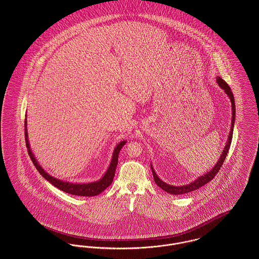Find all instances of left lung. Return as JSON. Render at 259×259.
Wrapping results in <instances>:
<instances>
[{
  "instance_id": "1",
  "label": "left lung",
  "mask_w": 259,
  "mask_h": 259,
  "mask_svg": "<svg viewBox=\"0 0 259 259\" xmlns=\"http://www.w3.org/2000/svg\"><path fill=\"white\" fill-rule=\"evenodd\" d=\"M217 81V84L219 85V87L221 89H223L224 92L228 95L229 98H230V101H231V104H232V120H231V130H230V133H229L228 140H227V143H226V146L222 152V154L220 155L219 157V160L216 162V164L214 165V167L207 173H205L204 175L198 177V179H196L195 181H193L188 185H183V186H171L167 183L163 182L162 180L159 179V177L157 176V174L155 173L154 169L152 167V164H151V168H152V175H153V180L155 184L160 188L162 189L163 191L167 192L168 194H171V195H184V194H187V193H190V192H193L195 190H198L200 187L204 186L205 184L211 181L213 178L216 176V174L218 173V171L220 170V167L222 166L225 158H226V155H227V152H229V149H230V146H231V142H232V138H233V130H234V124H235V116H236V106H235V100H234V95L231 91V88L229 87L228 84L221 78V77H217L216 79Z\"/></svg>"
}]
</instances>
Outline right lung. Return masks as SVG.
<instances>
[{
  "label": "right lung",
  "instance_id": "add662e5",
  "mask_svg": "<svg viewBox=\"0 0 259 259\" xmlns=\"http://www.w3.org/2000/svg\"><path fill=\"white\" fill-rule=\"evenodd\" d=\"M24 123V131H25V142H26V147L28 149V153L30 156L31 160L33 161V164L35 165L36 169L39 171V173L46 179L47 181L51 183L52 185H54L55 187H57L58 189H60L61 191L70 194V195H75V196H83V197H95L100 195L102 192H104L107 187L113 181V177L115 174V169L118 163V154L122 149V147L126 144V141H121L119 144L116 145L113 153H112V157H111V161L109 163V166L107 168L105 175L98 181L96 182L85 183V184H80V183H69L66 181H62L60 179H57L55 177H53L52 175H50L49 173H47L46 171L41 167V165L38 163L37 159L35 158L34 154L32 153L30 150V145H29V141H28V133H27V121L25 119Z\"/></svg>",
  "mask_w": 259,
  "mask_h": 259
}]
</instances>
